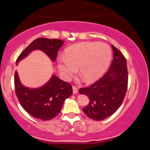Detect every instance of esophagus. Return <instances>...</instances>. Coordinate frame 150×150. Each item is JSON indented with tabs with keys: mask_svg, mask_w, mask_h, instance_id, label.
I'll list each match as a JSON object with an SVG mask.
<instances>
[{
	"mask_svg": "<svg viewBox=\"0 0 150 150\" xmlns=\"http://www.w3.org/2000/svg\"><path fill=\"white\" fill-rule=\"evenodd\" d=\"M72 91H73V94H77L78 93V88L75 86H72Z\"/></svg>",
	"mask_w": 150,
	"mask_h": 150,
	"instance_id": "esophagus-1",
	"label": "esophagus"
}]
</instances>
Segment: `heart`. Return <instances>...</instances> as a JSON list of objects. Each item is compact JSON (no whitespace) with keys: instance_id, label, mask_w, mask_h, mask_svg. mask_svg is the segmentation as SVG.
Here are the masks:
<instances>
[{"instance_id":"heart-1","label":"heart","mask_w":150,"mask_h":150,"mask_svg":"<svg viewBox=\"0 0 150 150\" xmlns=\"http://www.w3.org/2000/svg\"><path fill=\"white\" fill-rule=\"evenodd\" d=\"M112 50L108 45L98 42H85L67 47L65 55L57 58V67L68 80L77 71L84 81L91 83L106 71L112 60Z\"/></svg>"}]
</instances>
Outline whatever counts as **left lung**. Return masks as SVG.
I'll return each instance as SVG.
<instances>
[{
  "mask_svg": "<svg viewBox=\"0 0 150 150\" xmlns=\"http://www.w3.org/2000/svg\"><path fill=\"white\" fill-rule=\"evenodd\" d=\"M113 60L108 71L90 86L79 93L89 97V104L83 110L93 120H104L120 107L127 89V60L120 51L112 45Z\"/></svg>",
  "mask_w": 150,
  "mask_h": 150,
  "instance_id": "left-lung-1",
  "label": "left lung"
}]
</instances>
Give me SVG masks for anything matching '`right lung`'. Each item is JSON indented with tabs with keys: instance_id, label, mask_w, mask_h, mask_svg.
<instances>
[{
	"instance_id": "right-lung-1",
	"label": "right lung",
	"mask_w": 150,
	"mask_h": 150,
	"mask_svg": "<svg viewBox=\"0 0 150 150\" xmlns=\"http://www.w3.org/2000/svg\"><path fill=\"white\" fill-rule=\"evenodd\" d=\"M63 43V40L58 39H35L21 52L16 60V65L35 50L42 51L52 62H55L57 51ZM14 83L16 95L23 108L31 116L41 120H50L56 117L65 100L72 94L71 85L62 81L55 75L40 88H29L22 85L16 70Z\"/></svg>"
}]
</instances>
